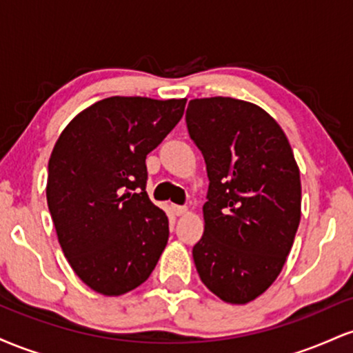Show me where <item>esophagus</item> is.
<instances>
[{
  "label": "esophagus",
  "instance_id": "obj_1",
  "mask_svg": "<svg viewBox=\"0 0 353 353\" xmlns=\"http://www.w3.org/2000/svg\"><path fill=\"white\" fill-rule=\"evenodd\" d=\"M174 212H176V216H182V214L188 212V208L185 205H174Z\"/></svg>",
  "mask_w": 353,
  "mask_h": 353
}]
</instances>
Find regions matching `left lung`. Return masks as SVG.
I'll return each mask as SVG.
<instances>
[{"label": "left lung", "mask_w": 353, "mask_h": 353, "mask_svg": "<svg viewBox=\"0 0 353 353\" xmlns=\"http://www.w3.org/2000/svg\"><path fill=\"white\" fill-rule=\"evenodd\" d=\"M185 123L209 189L192 257L201 281L229 303L264 294L281 274L301 222V172L282 128L234 98L189 101Z\"/></svg>", "instance_id": "1"}]
</instances>
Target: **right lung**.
I'll return each instance as SVG.
<instances>
[{
	"mask_svg": "<svg viewBox=\"0 0 353 353\" xmlns=\"http://www.w3.org/2000/svg\"><path fill=\"white\" fill-rule=\"evenodd\" d=\"M184 108L185 99L112 96L79 112L56 141L48 208L68 262L96 292L139 287L165 249L169 221L145 192V156Z\"/></svg>",
	"mask_w": 353,
	"mask_h": 353,
	"instance_id": "1",
	"label": "right lung"
}]
</instances>
